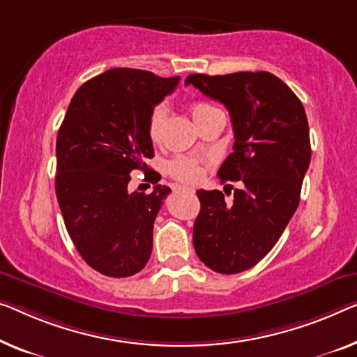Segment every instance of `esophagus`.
I'll use <instances>...</instances> for the list:
<instances>
[{"label": "esophagus", "mask_w": 357, "mask_h": 357, "mask_svg": "<svg viewBox=\"0 0 357 357\" xmlns=\"http://www.w3.org/2000/svg\"><path fill=\"white\" fill-rule=\"evenodd\" d=\"M176 190H188V192H194V189L192 188H185V185H183V188H176Z\"/></svg>", "instance_id": "esophagus-1"}]
</instances>
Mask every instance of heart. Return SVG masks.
Instances as JSON below:
<instances>
[{
	"instance_id": "b5f03b06",
	"label": "heart",
	"mask_w": 357,
	"mask_h": 357,
	"mask_svg": "<svg viewBox=\"0 0 357 357\" xmlns=\"http://www.w3.org/2000/svg\"><path fill=\"white\" fill-rule=\"evenodd\" d=\"M215 107L205 104V102H194L190 105V114H192L195 123H199L202 116L208 114L210 110ZM167 105L158 104L149 112L147 116V136L153 144L162 141L163 137V128L165 120H167ZM167 172L172 174L174 179L181 181V183H195L202 178V165L190 157H176L167 163Z\"/></svg>"
}]
</instances>
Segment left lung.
<instances>
[{
  "mask_svg": "<svg viewBox=\"0 0 357 357\" xmlns=\"http://www.w3.org/2000/svg\"><path fill=\"white\" fill-rule=\"evenodd\" d=\"M185 84L229 110L236 141L218 176L221 183L242 184L229 202L221 190H197L195 253L216 273H242L273 250L300 204L311 162L306 112L296 94L269 72L192 73Z\"/></svg>",
  "mask_w": 357,
  "mask_h": 357,
  "instance_id": "obj_1",
  "label": "left lung"
}]
</instances>
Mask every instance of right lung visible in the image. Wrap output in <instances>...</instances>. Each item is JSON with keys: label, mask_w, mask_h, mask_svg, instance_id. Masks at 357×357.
<instances>
[{"label": "right lung", "mask_w": 357, "mask_h": 357, "mask_svg": "<svg viewBox=\"0 0 357 357\" xmlns=\"http://www.w3.org/2000/svg\"><path fill=\"white\" fill-rule=\"evenodd\" d=\"M179 77L110 68L78 88L57 132L56 195L78 253L109 278H130L152 253L153 221L172 189L130 192L135 169L153 157L147 116Z\"/></svg>", "instance_id": "add662e5"}]
</instances>
